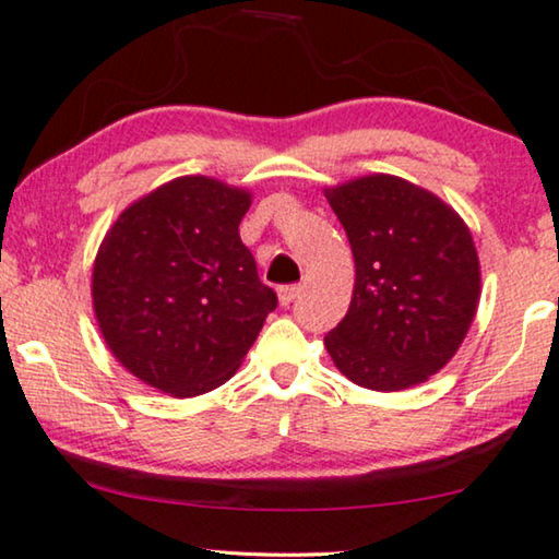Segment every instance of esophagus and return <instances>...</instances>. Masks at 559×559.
Here are the masks:
<instances>
[{"label":"esophagus","instance_id":"obj_1","mask_svg":"<svg viewBox=\"0 0 559 559\" xmlns=\"http://www.w3.org/2000/svg\"><path fill=\"white\" fill-rule=\"evenodd\" d=\"M299 293H302V287H299V285H285V287H280V302L287 307L289 302H295V299L299 297Z\"/></svg>","mask_w":559,"mask_h":559}]
</instances>
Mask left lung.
Masks as SVG:
<instances>
[{
    "instance_id": "left-lung-1",
    "label": "left lung",
    "mask_w": 559,
    "mask_h": 559,
    "mask_svg": "<svg viewBox=\"0 0 559 559\" xmlns=\"http://www.w3.org/2000/svg\"><path fill=\"white\" fill-rule=\"evenodd\" d=\"M325 197L355 260L347 314L325 335L340 373L403 391L439 373L472 328L481 277L472 231L431 191L388 174Z\"/></svg>"
}]
</instances>
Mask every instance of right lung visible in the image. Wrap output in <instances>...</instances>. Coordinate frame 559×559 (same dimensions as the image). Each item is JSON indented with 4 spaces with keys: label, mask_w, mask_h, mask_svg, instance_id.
<instances>
[{
    "label": "right lung",
    "mask_w": 559,
    "mask_h": 559,
    "mask_svg": "<svg viewBox=\"0 0 559 559\" xmlns=\"http://www.w3.org/2000/svg\"><path fill=\"white\" fill-rule=\"evenodd\" d=\"M252 197L181 176L118 216L93 266L105 345L126 370L176 399L226 383L277 307L241 245Z\"/></svg>",
    "instance_id": "obj_1"
}]
</instances>
